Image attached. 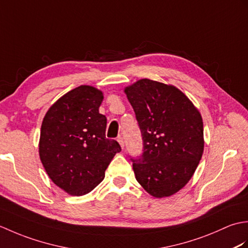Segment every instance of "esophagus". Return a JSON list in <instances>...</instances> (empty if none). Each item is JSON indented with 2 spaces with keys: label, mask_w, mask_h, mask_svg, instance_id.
I'll return each mask as SVG.
<instances>
[{
  "label": "esophagus",
  "mask_w": 248,
  "mask_h": 248,
  "mask_svg": "<svg viewBox=\"0 0 248 248\" xmlns=\"http://www.w3.org/2000/svg\"><path fill=\"white\" fill-rule=\"evenodd\" d=\"M117 140H118V143L120 144V146H121V148L124 149V138L121 135H119L118 138H117Z\"/></svg>",
  "instance_id": "1"
}]
</instances>
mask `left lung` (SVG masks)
<instances>
[{
	"label": "left lung",
	"instance_id": "1",
	"mask_svg": "<svg viewBox=\"0 0 248 248\" xmlns=\"http://www.w3.org/2000/svg\"><path fill=\"white\" fill-rule=\"evenodd\" d=\"M124 92L143 139L141 155L130 156L136 180L152 196H170L188 182L202 159V116L178 88L149 78Z\"/></svg>",
	"mask_w": 248,
	"mask_h": 248
}]
</instances>
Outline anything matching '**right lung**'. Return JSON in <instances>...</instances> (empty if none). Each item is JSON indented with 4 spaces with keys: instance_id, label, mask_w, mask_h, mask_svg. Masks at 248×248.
Segmentation results:
<instances>
[{
    "instance_id": "right-lung-1",
    "label": "right lung",
    "mask_w": 248,
    "mask_h": 248,
    "mask_svg": "<svg viewBox=\"0 0 248 248\" xmlns=\"http://www.w3.org/2000/svg\"><path fill=\"white\" fill-rule=\"evenodd\" d=\"M102 100L98 89L78 86L52 105L41 124V163L51 180L75 196L92 192L121 151L117 140L105 138L107 117L99 113Z\"/></svg>"
}]
</instances>
